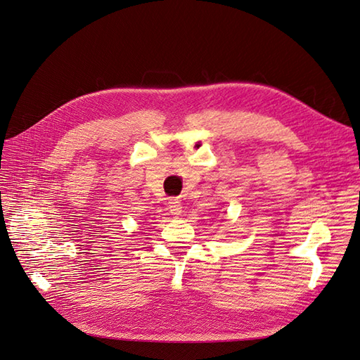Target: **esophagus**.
<instances>
[{
	"label": "esophagus",
	"instance_id": "obj_1",
	"mask_svg": "<svg viewBox=\"0 0 360 360\" xmlns=\"http://www.w3.org/2000/svg\"><path fill=\"white\" fill-rule=\"evenodd\" d=\"M168 209L174 216H179L181 213V202L179 198H171L168 201Z\"/></svg>",
	"mask_w": 360,
	"mask_h": 360
}]
</instances>
